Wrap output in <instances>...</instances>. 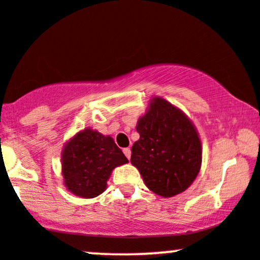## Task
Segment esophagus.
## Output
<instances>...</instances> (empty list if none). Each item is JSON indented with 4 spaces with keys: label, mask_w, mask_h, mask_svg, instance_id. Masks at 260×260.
<instances>
[{
    "label": "esophagus",
    "mask_w": 260,
    "mask_h": 260,
    "mask_svg": "<svg viewBox=\"0 0 260 260\" xmlns=\"http://www.w3.org/2000/svg\"><path fill=\"white\" fill-rule=\"evenodd\" d=\"M123 154L126 155V157H127L128 160L131 159V149L129 148H124L123 149Z\"/></svg>",
    "instance_id": "1"
}]
</instances>
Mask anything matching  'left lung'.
<instances>
[{
	"label": "left lung",
	"instance_id": "obj_1",
	"mask_svg": "<svg viewBox=\"0 0 260 260\" xmlns=\"http://www.w3.org/2000/svg\"><path fill=\"white\" fill-rule=\"evenodd\" d=\"M139 140L131 162L155 194L174 197L192 184L201 170L202 144L193 123L181 110L154 98L137 124Z\"/></svg>",
	"mask_w": 260,
	"mask_h": 260
}]
</instances>
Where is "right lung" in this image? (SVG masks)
Segmentation results:
<instances>
[{
	"label": "right lung",
	"instance_id": "right-lung-1",
	"mask_svg": "<svg viewBox=\"0 0 260 260\" xmlns=\"http://www.w3.org/2000/svg\"><path fill=\"white\" fill-rule=\"evenodd\" d=\"M126 162L127 157L111 137L85 128L63 148L64 186L82 198H94L106 189L112 170Z\"/></svg>",
	"mask_w": 260,
	"mask_h": 260
}]
</instances>
